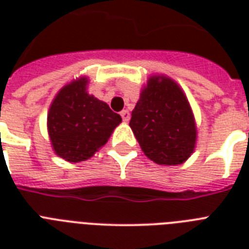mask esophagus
<instances>
[{
	"label": "esophagus",
	"instance_id": "obj_1",
	"mask_svg": "<svg viewBox=\"0 0 249 249\" xmlns=\"http://www.w3.org/2000/svg\"><path fill=\"white\" fill-rule=\"evenodd\" d=\"M120 115L121 117H123V121H124V123H128V121L130 120V113H129L128 109H123L120 112Z\"/></svg>",
	"mask_w": 249,
	"mask_h": 249
}]
</instances>
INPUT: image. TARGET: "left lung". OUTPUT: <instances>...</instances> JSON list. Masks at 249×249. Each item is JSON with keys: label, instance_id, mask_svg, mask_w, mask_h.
<instances>
[{"label": "left lung", "instance_id": "obj_1", "mask_svg": "<svg viewBox=\"0 0 249 249\" xmlns=\"http://www.w3.org/2000/svg\"><path fill=\"white\" fill-rule=\"evenodd\" d=\"M129 125L144 155L155 163L177 165L193 154L195 121L185 94L173 80L163 76L148 80Z\"/></svg>", "mask_w": 249, "mask_h": 249}]
</instances>
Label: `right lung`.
Masks as SVG:
<instances>
[{
    "mask_svg": "<svg viewBox=\"0 0 249 249\" xmlns=\"http://www.w3.org/2000/svg\"><path fill=\"white\" fill-rule=\"evenodd\" d=\"M86 79H80L64 86L48 115L54 151L72 163L93 156L121 123L120 115L113 112L107 103L86 93Z\"/></svg>",
    "mask_w": 249,
    "mask_h": 249,
    "instance_id": "obj_1",
    "label": "right lung"
}]
</instances>
